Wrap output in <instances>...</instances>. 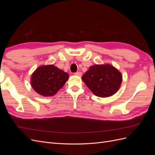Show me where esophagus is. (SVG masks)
Listing matches in <instances>:
<instances>
[{
	"label": "esophagus",
	"instance_id": "obj_1",
	"mask_svg": "<svg viewBox=\"0 0 155 155\" xmlns=\"http://www.w3.org/2000/svg\"><path fill=\"white\" fill-rule=\"evenodd\" d=\"M75 75H76V76H81L82 74H81V72H77L75 73Z\"/></svg>",
	"mask_w": 155,
	"mask_h": 155
}]
</instances>
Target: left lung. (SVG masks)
<instances>
[{"label": "left lung", "instance_id": "1", "mask_svg": "<svg viewBox=\"0 0 155 155\" xmlns=\"http://www.w3.org/2000/svg\"><path fill=\"white\" fill-rule=\"evenodd\" d=\"M81 78L94 94L101 97L114 94L122 81L121 74L110 64L93 65Z\"/></svg>", "mask_w": 155, "mask_h": 155}]
</instances>
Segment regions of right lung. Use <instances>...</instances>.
<instances>
[{
	"instance_id": "obj_1",
	"label": "right lung",
	"mask_w": 155,
	"mask_h": 155,
	"mask_svg": "<svg viewBox=\"0 0 155 155\" xmlns=\"http://www.w3.org/2000/svg\"><path fill=\"white\" fill-rule=\"evenodd\" d=\"M68 77L67 72L54 65L41 66L32 74L31 87L41 96H51L63 87Z\"/></svg>"
}]
</instances>
